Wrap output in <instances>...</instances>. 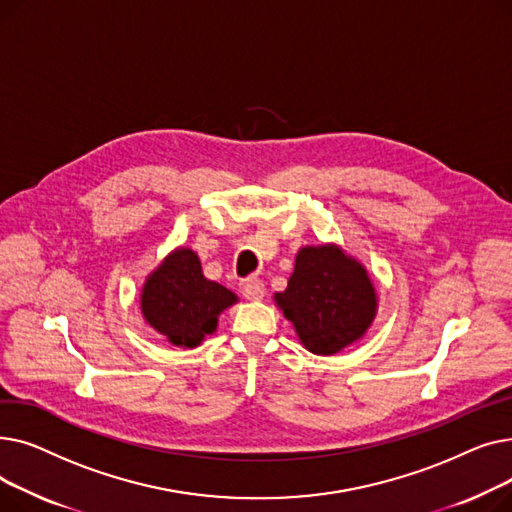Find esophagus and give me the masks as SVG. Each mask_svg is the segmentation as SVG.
I'll use <instances>...</instances> for the list:
<instances>
[{"label": "esophagus", "mask_w": 512, "mask_h": 512, "mask_svg": "<svg viewBox=\"0 0 512 512\" xmlns=\"http://www.w3.org/2000/svg\"><path fill=\"white\" fill-rule=\"evenodd\" d=\"M240 292L249 301H261L265 297V284L259 278H247L240 282Z\"/></svg>", "instance_id": "1"}]
</instances>
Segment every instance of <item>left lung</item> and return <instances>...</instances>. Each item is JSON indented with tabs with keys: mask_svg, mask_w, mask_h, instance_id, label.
<instances>
[{
	"mask_svg": "<svg viewBox=\"0 0 512 512\" xmlns=\"http://www.w3.org/2000/svg\"><path fill=\"white\" fill-rule=\"evenodd\" d=\"M274 301L313 355H336L361 340L378 315L367 267L336 242L299 249L288 286Z\"/></svg>",
	"mask_w": 512,
	"mask_h": 512,
	"instance_id": "obj_1",
	"label": "left lung"
}]
</instances>
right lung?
I'll return each mask as SVG.
<instances>
[{
  "mask_svg": "<svg viewBox=\"0 0 512 512\" xmlns=\"http://www.w3.org/2000/svg\"><path fill=\"white\" fill-rule=\"evenodd\" d=\"M238 303L226 286L207 280L199 255L176 247L147 276L141 313L147 324L180 348H195L218 330V317Z\"/></svg>",
  "mask_w": 512,
  "mask_h": 512,
  "instance_id": "obj_1",
  "label": "right lung"
}]
</instances>
